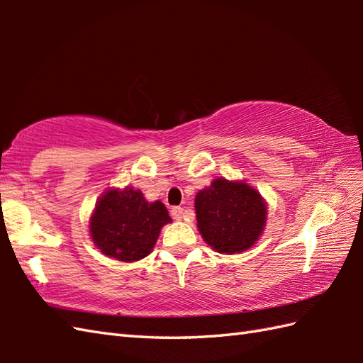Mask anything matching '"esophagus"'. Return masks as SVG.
I'll use <instances>...</instances> for the list:
<instances>
[{"label":"esophagus","mask_w":363,"mask_h":363,"mask_svg":"<svg viewBox=\"0 0 363 363\" xmlns=\"http://www.w3.org/2000/svg\"><path fill=\"white\" fill-rule=\"evenodd\" d=\"M182 213H184V209L181 206H174V207H172V211H169V215H172L173 220H181Z\"/></svg>","instance_id":"34e87169"}]
</instances>
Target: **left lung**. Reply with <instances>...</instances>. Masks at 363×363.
<instances>
[{"mask_svg":"<svg viewBox=\"0 0 363 363\" xmlns=\"http://www.w3.org/2000/svg\"><path fill=\"white\" fill-rule=\"evenodd\" d=\"M198 230L218 252H242L257 242L265 226L267 206L245 182L212 181L195 198Z\"/></svg>","mask_w":363,"mask_h":363,"instance_id":"left-lung-1","label":"left lung"}]
</instances>
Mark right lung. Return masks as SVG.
Masks as SVG:
<instances>
[{"label": "right lung", "instance_id": "right-lung-1", "mask_svg": "<svg viewBox=\"0 0 363 363\" xmlns=\"http://www.w3.org/2000/svg\"><path fill=\"white\" fill-rule=\"evenodd\" d=\"M169 221L167 207L148 203L140 190H109L96 204L90 234L106 256L134 262L148 256L160 228Z\"/></svg>", "mask_w": 363, "mask_h": 363}]
</instances>
